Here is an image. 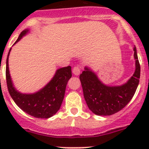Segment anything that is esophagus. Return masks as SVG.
<instances>
[{"mask_svg":"<svg viewBox=\"0 0 149 149\" xmlns=\"http://www.w3.org/2000/svg\"><path fill=\"white\" fill-rule=\"evenodd\" d=\"M81 68L80 66H74L73 68V69H72V72H73L74 75H79L80 73H81Z\"/></svg>","mask_w":149,"mask_h":149,"instance_id":"1","label":"esophagus"}]
</instances>
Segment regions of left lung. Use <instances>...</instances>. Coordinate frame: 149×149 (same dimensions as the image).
<instances>
[{"mask_svg":"<svg viewBox=\"0 0 149 149\" xmlns=\"http://www.w3.org/2000/svg\"><path fill=\"white\" fill-rule=\"evenodd\" d=\"M134 51L136 69L129 81L122 86H106L87 67H85V70L81 74L80 80L84 98L93 113L98 116L113 115L123 109L132 99L140 77V65L135 47Z\"/></svg>","mask_w":149,"mask_h":149,"instance_id":"obj_1","label":"left lung"}]
</instances>
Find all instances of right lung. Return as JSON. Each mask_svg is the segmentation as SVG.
<instances>
[{
	"label": "right lung",
	"instance_id": "right-lung-1",
	"mask_svg": "<svg viewBox=\"0 0 149 149\" xmlns=\"http://www.w3.org/2000/svg\"><path fill=\"white\" fill-rule=\"evenodd\" d=\"M27 29L23 30L15 43L28 33ZM6 65V79L8 91L13 101L23 111L39 119H48L53 116L60 108L65 95L68 80L72 77V67L67 66L56 70L55 75L44 88L33 94H22L13 86L9 71L8 59Z\"/></svg>",
	"mask_w": 149,
	"mask_h": 149
}]
</instances>
